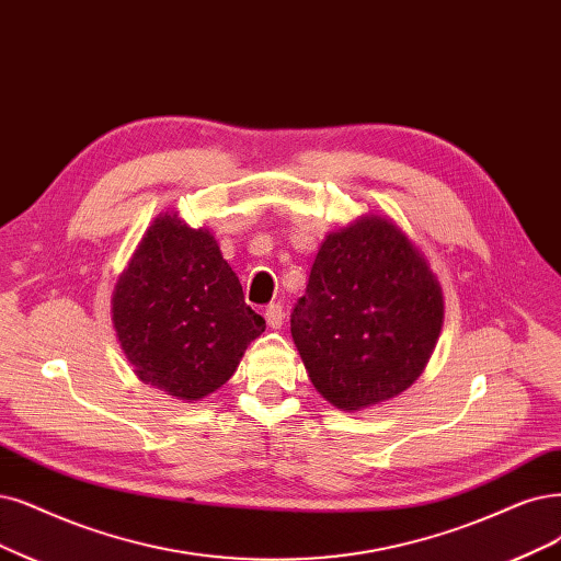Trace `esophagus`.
Listing matches in <instances>:
<instances>
[{"label": "esophagus", "instance_id": "34e87169", "mask_svg": "<svg viewBox=\"0 0 561 561\" xmlns=\"http://www.w3.org/2000/svg\"><path fill=\"white\" fill-rule=\"evenodd\" d=\"M265 323H267V328H273V330L282 328V323H284V309H282L279 302H273V305L265 307Z\"/></svg>", "mask_w": 561, "mask_h": 561}]
</instances>
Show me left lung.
<instances>
[{
	"label": "left lung",
	"instance_id": "8db88e82",
	"mask_svg": "<svg viewBox=\"0 0 561 561\" xmlns=\"http://www.w3.org/2000/svg\"><path fill=\"white\" fill-rule=\"evenodd\" d=\"M444 325V291L421 249L381 215L319 247L291 337L319 396L342 411L398 398L416 381Z\"/></svg>",
	"mask_w": 561,
	"mask_h": 561
}]
</instances>
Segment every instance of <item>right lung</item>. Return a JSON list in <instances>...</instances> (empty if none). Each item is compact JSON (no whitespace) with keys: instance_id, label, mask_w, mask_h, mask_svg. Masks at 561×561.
Listing matches in <instances>:
<instances>
[{"instance_id":"1","label":"right lung","mask_w":561,"mask_h":561,"mask_svg":"<svg viewBox=\"0 0 561 561\" xmlns=\"http://www.w3.org/2000/svg\"><path fill=\"white\" fill-rule=\"evenodd\" d=\"M111 314L142 383L184 402L221 388L265 321L244 302L210 228L161 213L117 277Z\"/></svg>"}]
</instances>
